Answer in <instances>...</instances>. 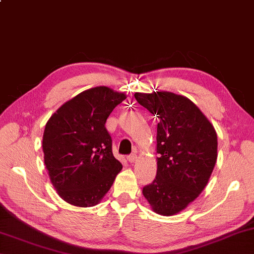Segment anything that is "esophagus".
I'll return each mask as SVG.
<instances>
[{"mask_svg":"<svg viewBox=\"0 0 254 254\" xmlns=\"http://www.w3.org/2000/svg\"><path fill=\"white\" fill-rule=\"evenodd\" d=\"M136 158H138V157H136L135 154H132V155H130V156H127V160H128V162H130L131 164H132V163H135V162H136Z\"/></svg>","mask_w":254,"mask_h":254,"instance_id":"1","label":"esophagus"}]
</instances>
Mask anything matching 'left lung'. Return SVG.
<instances>
[{"label":"left lung","mask_w":254,"mask_h":254,"mask_svg":"<svg viewBox=\"0 0 254 254\" xmlns=\"http://www.w3.org/2000/svg\"><path fill=\"white\" fill-rule=\"evenodd\" d=\"M140 105L157 115V174L142 189L156 214L184 210L206 188L217 160V133L199 107L170 91L135 92Z\"/></svg>","instance_id":"1"}]
</instances>
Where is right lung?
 <instances>
[{
    "instance_id": "right-lung-1",
    "label": "right lung",
    "mask_w": 254,
    "mask_h": 254,
    "mask_svg": "<svg viewBox=\"0 0 254 254\" xmlns=\"http://www.w3.org/2000/svg\"><path fill=\"white\" fill-rule=\"evenodd\" d=\"M127 96L99 86L80 92L47 121L44 162L58 194L76 207L100 202L122 170L105 123Z\"/></svg>"
}]
</instances>
